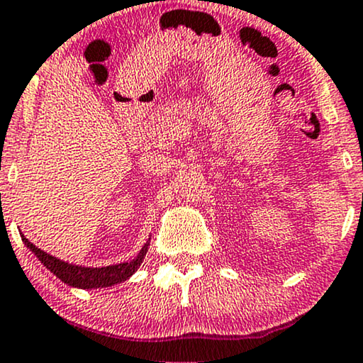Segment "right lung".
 Returning a JSON list of instances; mask_svg holds the SVG:
<instances>
[{
    "mask_svg": "<svg viewBox=\"0 0 363 363\" xmlns=\"http://www.w3.org/2000/svg\"><path fill=\"white\" fill-rule=\"evenodd\" d=\"M21 240L32 250L37 259L45 265L50 272H54L64 284L72 287H79V289H98V287H111L115 284H120L126 281L137 272V269L142 264L143 257L147 255L148 245H150V238L147 240L145 245L142 247V250L138 252V255L133 260L123 262V264H115V265H106V267H82V265H74L67 264V262L52 257L50 253L40 250L38 247H35L28 238H25L21 235Z\"/></svg>",
    "mask_w": 363,
    "mask_h": 363,
    "instance_id": "1",
    "label": "right lung"
}]
</instances>
